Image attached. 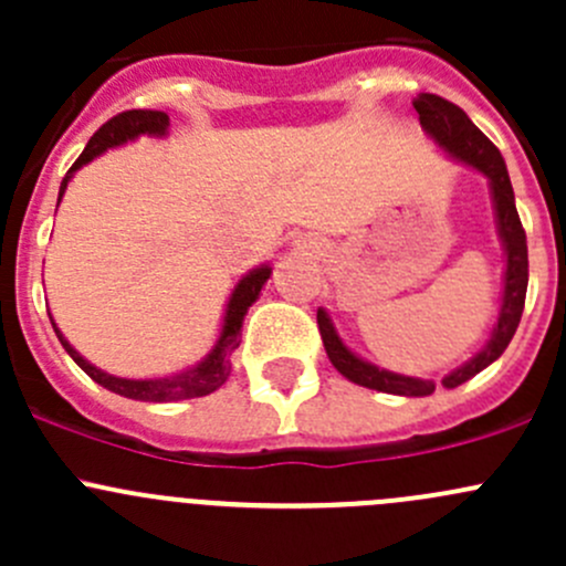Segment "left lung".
I'll list each match as a JSON object with an SVG mask.
<instances>
[{
    "mask_svg": "<svg viewBox=\"0 0 566 566\" xmlns=\"http://www.w3.org/2000/svg\"><path fill=\"white\" fill-rule=\"evenodd\" d=\"M413 108L419 112L421 130L427 134V139H432V145H436L438 150L447 153L452 161L465 164V167L476 169L479 175L488 177L490 199H493L495 230H499L501 249H504V290H501L499 319H495L493 331H490V339L484 342V347L476 356L468 358L465 364H460L458 369H452V373L441 380L447 389H458L465 380H471L473 375L488 369L495 358H501V353L506 350V345H510L512 336H515L517 323H521L523 315V304H526L528 287L526 232H523L521 216H517L515 191H512L510 172H506V164L504 158H501L499 147L471 123V117H468L460 106L441 98V95L421 93L419 98L413 101ZM317 325L331 364H334L336 373H339L342 378L350 380V384H358L364 386V389H375L384 394H397V397H430V394L436 391V380L391 373V369L378 367V364L367 361V358H361L358 353H353L350 347L342 342V336L336 334L334 319H331V315L323 306L317 310Z\"/></svg>",
    "mask_w": 566,
    "mask_h": 566,
    "instance_id": "1",
    "label": "left lung"
}]
</instances>
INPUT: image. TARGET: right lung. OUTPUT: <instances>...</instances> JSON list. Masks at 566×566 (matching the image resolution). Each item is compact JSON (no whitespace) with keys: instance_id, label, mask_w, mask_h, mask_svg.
<instances>
[{"instance_id":"right-lung-1","label":"right lung","mask_w":566,"mask_h":566,"mask_svg":"<svg viewBox=\"0 0 566 566\" xmlns=\"http://www.w3.org/2000/svg\"><path fill=\"white\" fill-rule=\"evenodd\" d=\"M169 134V114L167 112H150V108H134V112H123L117 117L108 119L106 125H101L95 130L93 139L87 142L82 156L76 158L67 175L62 177L60 186V202L65 197V188L71 182V177L78 172L82 167H87L90 161H95L98 156H104L106 150L112 147H123L128 142H136L139 136H156V139H164ZM273 268L268 265H256L251 268L247 276L238 279L235 290H232L230 301L224 306V317H221V328H219V339L216 345L210 347L208 356L202 361H197L193 367L180 369L175 375H164V378H117V375H108L104 369H98L95 364H90L71 342L65 339L56 323L54 325L56 336H60L62 347L67 350V356L95 380L104 389L119 394V397L128 399H142V402H177V399H193V397H205V394H213L216 389L227 384L230 378V356L238 345H241V328L243 319H247L249 306L260 298V290L265 287V282L271 279ZM51 317V315H49Z\"/></svg>"}]
</instances>
